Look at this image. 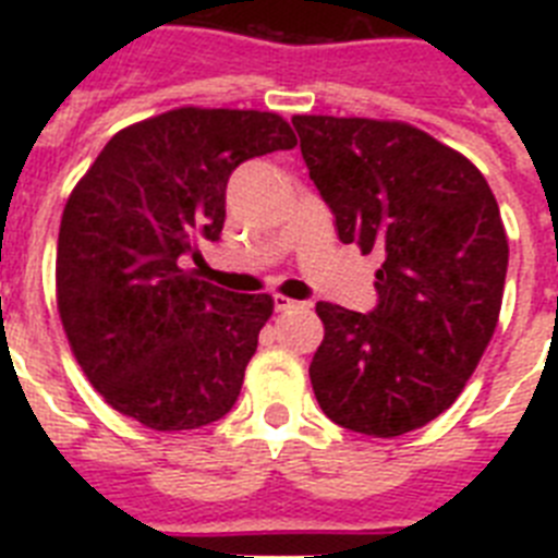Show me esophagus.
Masks as SVG:
<instances>
[{"label": "esophagus", "instance_id": "esophagus-1", "mask_svg": "<svg viewBox=\"0 0 558 558\" xmlns=\"http://www.w3.org/2000/svg\"><path fill=\"white\" fill-rule=\"evenodd\" d=\"M274 307L279 310V313H284V310H295V307H304L302 302H293V299H288V295L276 293L274 295Z\"/></svg>", "mask_w": 558, "mask_h": 558}]
</instances>
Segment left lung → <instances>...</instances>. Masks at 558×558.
Here are the masks:
<instances>
[{
	"mask_svg": "<svg viewBox=\"0 0 558 558\" xmlns=\"http://www.w3.org/2000/svg\"><path fill=\"white\" fill-rule=\"evenodd\" d=\"M310 179L340 243L386 256L368 315L318 302L310 383L335 425L377 438L445 413L500 318L509 240L466 156L408 122L299 113Z\"/></svg>",
	"mask_w": 558,
	"mask_h": 558,
	"instance_id": "1",
	"label": "left lung"
}]
</instances>
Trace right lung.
I'll use <instances>...</instances> for the list:
<instances>
[{
	"instance_id": "obj_1",
	"label": "right lung",
	"mask_w": 558,
	"mask_h": 558,
	"mask_svg": "<svg viewBox=\"0 0 558 558\" xmlns=\"http://www.w3.org/2000/svg\"><path fill=\"white\" fill-rule=\"evenodd\" d=\"M290 147L279 113L186 106L113 133L77 181L58 231V313L113 411L161 433L231 411L274 299L218 288L184 259L223 231L234 167Z\"/></svg>"
}]
</instances>
